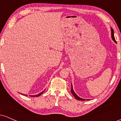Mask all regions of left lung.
<instances>
[{
  "label": "left lung",
  "instance_id": "1",
  "mask_svg": "<svg viewBox=\"0 0 121 121\" xmlns=\"http://www.w3.org/2000/svg\"><path fill=\"white\" fill-rule=\"evenodd\" d=\"M112 39H113V40H114V41H115V42H116V39H115V37H114V30L112 28ZM72 86V89H71V93H72V94H73V95H74V97L76 98V99H77V100H80V101H84L85 100V99H82V98H80V97H79L78 95H77V94H76V93L74 92V91H73V87H72V85H71Z\"/></svg>",
  "mask_w": 121,
  "mask_h": 121
}]
</instances>
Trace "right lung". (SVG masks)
<instances>
[{
  "mask_svg": "<svg viewBox=\"0 0 121 121\" xmlns=\"http://www.w3.org/2000/svg\"><path fill=\"white\" fill-rule=\"evenodd\" d=\"M43 91H42V92H41V93H39V94H37V95H30V97H39V96H40V95H41V94L43 93ZM23 95H24V94H23ZM26 95V96H27V95ZM29 96H30V95H29Z\"/></svg>",
  "mask_w": 121,
  "mask_h": 121,
  "instance_id": "right-lung-1",
  "label": "right lung"
}]
</instances>
